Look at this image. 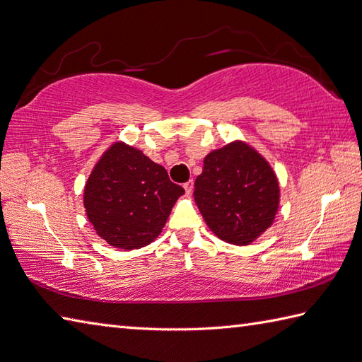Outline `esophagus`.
Instances as JSON below:
<instances>
[{"mask_svg": "<svg viewBox=\"0 0 362 362\" xmlns=\"http://www.w3.org/2000/svg\"><path fill=\"white\" fill-rule=\"evenodd\" d=\"M183 188H185L187 194H189L191 191H193V180H188L187 183H183Z\"/></svg>", "mask_w": 362, "mask_h": 362, "instance_id": "esophagus-1", "label": "esophagus"}]
</instances>
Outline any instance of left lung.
Instances as JSON below:
<instances>
[{
  "label": "left lung",
  "instance_id": "8db88e82",
  "mask_svg": "<svg viewBox=\"0 0 362 362\" xmlns=\"http://www.w3.org/2000/svg\"><path fill=\"white\" fill-rule=\"evenodd\" d=\"M194 202L219 240L247 245L272 226L280 205L279 179L253 146L235 140L205 156Z\"/></svg>",
  "mask_w": 362,
  "mask_h": 362
}]
</instances>
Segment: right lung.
I'll return each instance as SVG.
<instances>
[{
	"label": "right lung",
	"mask_w": 362,
	"mask_h": 362,
	"mask_svg": "<svg viewBox=\"0 0 362 362\" xmlns=\"http://www.w3.org/2000/svg\"><path fill=\"white\" fill-rule=\"evenodd\" d=\"M185 189L143 151L115 141L91 169L83 206L96 233L122 250L140 249L161 233Z\"/></svg>",
	"instance_id": "right-lung-1"
}]
</instances>
